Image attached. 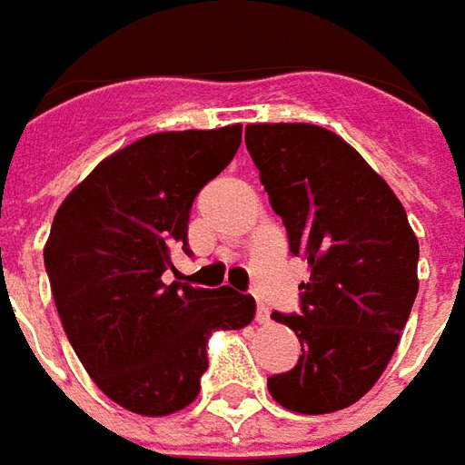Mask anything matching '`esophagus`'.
Wrapping results in <instances>:
<instances>
[{"mask_svg": "<svg viewBox=\"0 0 465 465\" xmlns=\"http://www.w3.org/2000/svg\"><path fill=\"white\" fill-rule=\"evenodd\" d=\"M255 321L258 322H270V311L262 305V302H258V308H255Z\"/></svg>", "mask_w": 465, "mask_h": 465, "instance_id": "esophagus-1", "label": "esophagus"}]
</instances>
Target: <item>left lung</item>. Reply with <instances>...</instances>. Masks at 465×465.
<instances>
[{
    "label": "left lung",
    "instance_id": "obj_1",
    "mask_svg": "<svg viewBox=\"0 0 465 465\" xmlns=\"http://www.w3.org/2000/svg\"><path fill=\"white\" fill-rule=\"evenodd\" d=\"M245 144L292 255L308 260L301 312H272L301 341L270 375L280 406L321 416L353 406L393 358L418 292V240L381 174L338 134L305 122L248 124Z\"/></svg>",
    "mask_w": 465,
    "mask_h": 465
}]
</instances>
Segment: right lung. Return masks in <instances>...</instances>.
Wrapping results in <instances>:
<instances>
[{"mask_svg":"<svg viewBox=\"0 0 465 465\" xmlns=\"http://www.w3.org/2000/svg\"><path fill=\"white\" fill-rule=\"evenodd\" d=\"M242 127L147 134L110 154L59 205L45 268L69 343L102 393L140 416L190 406L215 331H240L252 295L164 282L185 250L197 193L225 170Z\"/></svg>","mask_w":465,"mask_h":465,"instance_id":"1","label":"right lung"}]
</instances>
